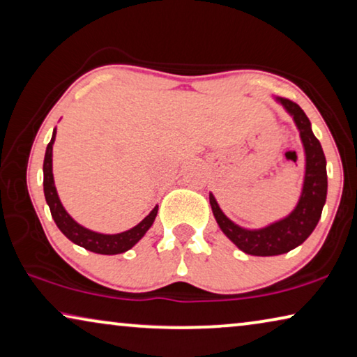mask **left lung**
Instances as JSON below:
<instances>
[{
	"label": "left lung",
	"mask_w": 357,
	"mask_h": 357,
	"mask_svg": "<svg viewBox=\"0 0 357 357\" xmlns=\"http://www.w3.org/2000/svg\"><path fill=\"white\" fill-rule=\"evenodd\" d=\"M280 104L294 115V120L300 130V136L306 152V176L303 194L296 208L285 220L274 222L264 229L247 231L226 218L218 206L215 197L210 194V205L221 231L226 234L236 245L253 257H275L290 252L301 245L311 232L314 231L321 220L324 204L327 197V169L326 155L317 137L312 135L311 123L305 112L294 100L282 98Z\"/></svg>",
	"instance_id": "1"
}]
</instances>
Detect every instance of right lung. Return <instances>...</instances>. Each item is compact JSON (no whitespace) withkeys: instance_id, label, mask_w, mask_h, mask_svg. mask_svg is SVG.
I'll return each mask as SVG.
<instances>
[{"instance_id":"right-lung-1","label":"right lung","mask_w":357,"mask_h":357,"mask_svg":"<svg viewBox=\"0 0 357 357\" xmlns=\"http://www.w3.org/2000/svg\"><path fill=\"white\" fill-rule=\"evenodd\" d=\"M56 130L52 132L51 142L46 147L45 153V163H43V173H45V179H43V185H45V197L47 205H50L51 215L54 218V222L57 227L62 231L63 236L70 238L73 243L89 250V252L99 253V255H116L123 253L126 250H130L136 242H139V238L144 236L149 231V227L152 226L153 220H155L158 206H155L149 215L142 220L139 225L132 227V229L114 234V236H107V234H98L86 229V227L79 226L70 218V215L63 210V206L57 195L54 178H52V144H54Z\"/></svg>"}]
</instances>
